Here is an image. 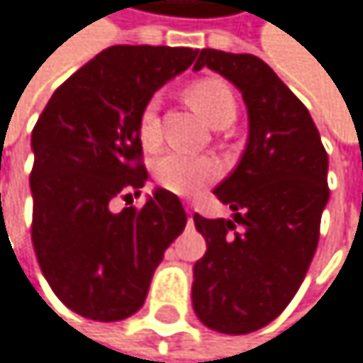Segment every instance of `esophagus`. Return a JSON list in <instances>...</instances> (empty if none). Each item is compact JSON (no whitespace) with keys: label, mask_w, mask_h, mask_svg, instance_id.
Returning <instances> with one entry per match:
<instances>
[{"label":"esophagus","mask_w":363,"mask_h":363,"mask_svg":"<svg viewBox=\"0 0 363 363\" xmlns=\"http://www.w3.org/2000/svg\"><path fill=\"white\" fill-rule=\"evenodd\" d=\"M187 208V218H189V224H191V216H194V211H191V206H185Z\"/></svg>","instance_id":"1"}]
</instances>
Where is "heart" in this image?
I'll return each mask as SVG.
<instances>
[{"label":"heart","mask_w":363,"mask_h":363,"mask_svg":"<svg viewBox=\"0 0 363 363\" xmlns=\"http://www.w3.org/2000/svg\"><path fill=\"white\" fill-rule=\"evenodd\" d=\"M187 102L213 128H226L235 121L237 102L230 86L220 78H200L187 86ZM139 141L145 150L161 143V123L157 104L150 102L139 115ZM220 176L218 161L208 157H187L180 152H167L155 163V178L161 187L178 196H194Z\"/></svg>","instance_id":"heart-1"}]
</instances>
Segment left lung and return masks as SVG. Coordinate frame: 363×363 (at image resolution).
Wrapping results in <instances>:
<instances>
[{
	"label": "left lung",
	"mask_w": 363,
	"mask_h": 363,
	"mask_svg": "<svg viewBox=\"0 0 363 363\" xmlns=\"http://www.w3.org/2000/svg\"><path fill=\"white\" fill-rule=\"evenodd\" d=\"M202 67L240 89L248 141L213 191L233 218L194 216L206 252L194 266L191 301L208 329L244 335L270 325L309 270L329 200V157L305 104L261 58L202 50L194 69Z\"/></svg>",
	"instance_id": "1"
}]
</instances>
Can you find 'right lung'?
Instances as JSON below:
<instances>
[{"mask_svg": "<svg viewBox=\"0 0 363 363\" xmlns=\"http://www.w3.org/2000/svg\"><path fill=\"white\" fill-rule=\"evenodd\" d=\"M198 50L113 45L67 78L32 130V244L54 294L84 318L115 323L141 309L187 213L147 180L139 115L157 89L183 74ZM115 199L127 206L115 212Z\"/></svg>", "mask_w": 363, "mask_h": 363, "instance_id": "1", "label": "right lung"}]
</instances>
